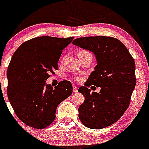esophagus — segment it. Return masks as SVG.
<instances>
[{"instance_id":"esophagus-1","label":"esophagus","mask_w":149,"mask_h":149,"mask_svg":"<svg viewBox=\"0 0 149 149\" xmlns=\"http://www.w3.org/2000/svg\"><path fill=\"white\" fill-rule=\"evenodd\" d=\"M72 89H73V93H77V86H73V88H72Z\"/></svg>"}]
</instances>
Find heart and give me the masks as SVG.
<instances>
[{
  "mask_svg": "<svg viewBox=\"0 0 149 149\" xmlns=\"http://www.w3.org/2000/svg\"><path fill=\"white\" fill-rule=\"evenodd\" d=\"M87 52L88 51H85V50H81V51H79L78 54H84V53H87Z\"/></svg>",
  "mask_w": 149,
  "mask_h": 149,
  "instance_id": "obj_1",
  "label": "heart"
}]
</instances>
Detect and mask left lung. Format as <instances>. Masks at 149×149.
I'll list each match as a JSON object with an SVG mask.
<instances>
[{
	"label": "left lung",
	"mask_w": 149,
	"mask_h": 149,
	"mask_svg": "<svg viewBox=\"0 0 149 149\" xmlns=\"http://www.w3.org/2000/svg\"><path fill=\"white\" fill-rule=\"evenodd\" d=\"M95 55L97 65L78 92L85 97L79 107L78 117L86 127L101 129L120 119L127 110L136 86L135 62L125 45L110 36H88L72 42ZM101 87L91 93L87 86Z\"/></svg>",
	"instance_id": "obj_1"
}]
</instances>
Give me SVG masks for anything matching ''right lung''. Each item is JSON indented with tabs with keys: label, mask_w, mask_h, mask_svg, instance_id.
Instances as JSON below:
<instances>
[{
	"label": "right lung",
	"mask_w": 149,
	"mask_h": 149,
	"mask_svg": "<svg viewBox=\"0 0 149 149\" xmlns=\"http://www.w3.org/2000/svg\"><path fill=\"white\" fill-rule=\"evenodd\" d=\"M73 39L33 38L21 45L12 56L6 74L8 99L27 125L39 129L49 126L57 106L72 94L70 81H61L54 88L45 82L58 69L63 50Z\"/></svg>",
	"instance_id": "add662e5"
}]
</instances>
